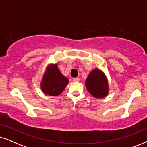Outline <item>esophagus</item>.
Segmentation results:
<instances>
[{"instance_id":"34e87169","label":"esophagus","mask_w":147,"mask_h":147,"mask_svg":"<svg viewBox=\"0 0 147 147\" xmlns=\"http://www.w3.org/2000/svg\"><path fill=\"white\" fill-rule=\"evenodd\" d=\"M73 81L75 82H78L80 81V80H79V78H74V79H73Z\"/></svg>"}]
</instances>
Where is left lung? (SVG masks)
Instances as JSON below:
<instances>
[{"instance_id":"left-lung-1","label":"left lung","mask_w":147,"mask_h":147,"mask_svg":"<svg viewBox=\"0 0 147 147\" xmlns=\"http://www.w3.org/2000/svg\"><path fill=\"white\" fill-rule=\"evenodd\" d=\"M85 85L89 93L98 99L105 98L109 92L107 77L98 68L92 70L86 78Z\"/></svg>"}]
</instances>
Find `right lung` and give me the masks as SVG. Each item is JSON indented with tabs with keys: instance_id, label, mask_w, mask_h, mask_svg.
<instances>
[{
	"instance_id": "obj_1",
	"label": "right lung",
	"mask_w": 147,
	"mask_h": 147,
	"mask_svg": "<svg viewBox=\"0 0 147 147\" xmlns=\"http://www.w3.org/2000/svg\"><path fill=\"white\" fill-rule=\"evenodd\" d=\"M68 83L69 80L61 73L57 64L50 63L46 67L40 86L44 94L57 96L63 92Z\"/></svg>"
}]
</instances>
